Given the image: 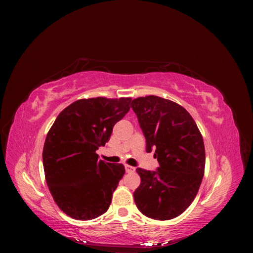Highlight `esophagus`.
<instances>
[{"mask_svg":"<svg viewBox=\"0 0 253 253\" xmlns=\"http://www.w3.org/2000/svg\"><path fill=\"white\" fill-rule=\"evenodd\" d=\"M126 173H133V172H135V168L128 166V165H126Z\"/></svg>","mask_w":253,"mask_h":253,"instance_id":"34e87169","label":"esophagus"}]
</instances>
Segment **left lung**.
<instances>
[{
	"label": "left lung",
	"instance_id": "obj_1",
	"mask_svg": "<svg viewBox=\"0 0 253 253\" xmlns=\"http://www.w3.org/2000/svg\"><path fill=\"white\" fill-rule=\"evenodd\" d=\"M131 106L147 141L155 149L157 171L137 168L141 182L135 190L137 208L153 219L177 217L192 204L205 173V145L194 119L178 103L158 96L136 98Z\"/></svg>",
	"mask_w": 253,
	"mask_h": 253
}]
</instances>
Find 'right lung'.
<instances>
[{"mask_svg":"<svg viewBox=\"0 0 253 253\" xmlns=\"http://www.w3.org/2000/svg\"><path fill=\"white\" fill-rule=\"evenodd\" d=\"M131 98L80 99L61 112L47 133L43 167L59 208L78 220L108 211L125 166L98 159L96 150L110 140L114 126L129 110Z\"/></svg>","mask_w":253,"mask_h":253,"instance_id":"1","label":"right lung"}]
</instances>
